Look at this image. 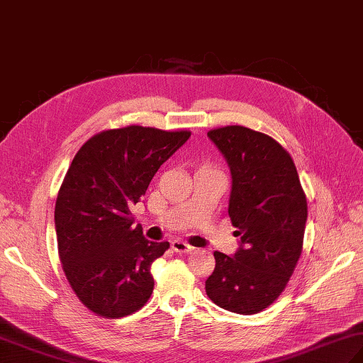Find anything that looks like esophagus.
Wrapping results in <instances>:
<instances>
[{"label":"esophagus","instance_id":"1","mask_svg":"<svg viewBox=\"0 0 363 363\" xmlns=\"http://www.w3.org/2000/svg\"><path fill=\"white\" fill-rule=\"evenodd\" d=\"M172 250L174 252H191L195 248L191 245L184 242V240H173L172 242Z\"/></svg>","mask_w":363,"mask_h":363}]
</instances>
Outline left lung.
<instances>
[{
  "label": "left lung",
  "mask_w": 363,
  "mask_h": 363,
  "mask_svg": "<svg viewBox=\"0 0 363 363\" xmlns=\"http://www.w3.org/2000/svg\"><path fill=\"white\" fill-rule=\"evenodd\" d=\"M207 135L233 174L228 212L240 237L234 257L213 252L207 296L229 312L259 313L287 287L303 252L306 194L295 162L274 138L237 125Z\"/></svg>",
  "instance_id": "left-lung-1"
}]
</instances>
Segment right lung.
I'll list each match as a JSON object with an SVG mask.
<instances>
[{
  "instance_id": "add662e5",
  "label": "right lung",
  "mask_w": 363,
  "mask_h": 363,
  "mask_svg": "<svg viewBox=\"0 0 363 363\" xmlns=\"http://www.w3.org/2000/svg\"><path fill=\"white\" fill-rule=\"evenodd\" d=\"M190 134L130 125L101 130L76 152L54 209L57 250L70 287L98 317H126L150 299V268L169 243L146 240L130 207Z\"/></svg>"
}]
</instances>
